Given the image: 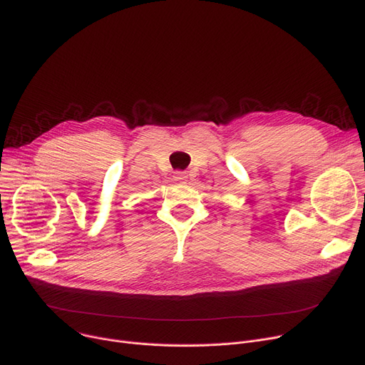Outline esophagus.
<instances>
[{"mask_svg":"<svg viewBox=\"0 0 365 365\" xmlns=\"http://www.w3.org/2000/svg\"><path fill=\"white\" fill-rule=\"evenodd\" d=\"M173 178H175L176 182H185L187 179V175L185 171H176L175 176H173Z\"/></svg>","mask_w":365,"mask_h":365,"instance_id":"1","label":"esophagus"}]
</instances>
